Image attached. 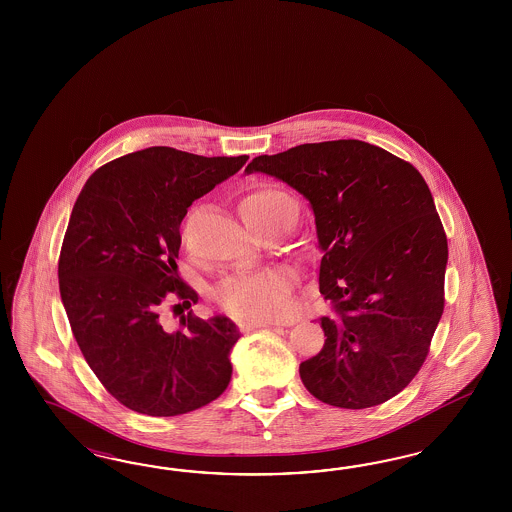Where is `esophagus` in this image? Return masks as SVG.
Wrapping results in <instances>:
<instances>
[{"instance_id":"esophagus-1","label":"esophagus","mask_w":512,"mask_h":512,"mask_svg":"<svg viewBox=\"0 0 512 512\" xmlns=\"http://www.w3.org/2000/svg\"><path fill=\"white\" fill-rule=\"evenodd\" d=\"M272 326H281L279 323H244V330H253V328H272Z\"/></svg>"}]
</instances>
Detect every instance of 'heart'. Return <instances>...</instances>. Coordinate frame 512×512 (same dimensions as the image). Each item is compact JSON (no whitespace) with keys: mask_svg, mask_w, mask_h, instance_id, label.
I'll return each instance as SVG.
<instances>
[{"mask_svg":"<svg viewBox=\"0 0 512 512\" xmlns=\"http://www.w3.org/2000/svg\"><path fill=\"white\" fill-rule=\"evenodd\" d=\"M238 212L249 229L268 223L295 221L296 204L289 193L274 186H257L242 197ZM293 274L285 268H263L221 279L214 300L236 319L246 323L278 321L289 310Z\"/></svg>","mask_w":512,"mask_h":512,"instance_id":"b5f03b06","label":"heart"}]
</instances>
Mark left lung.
Instances as JSON below:
<instances>
[{
    "label": "left lung",
    "instance_id": "left-lung-1",
    "mask_svg": "<svg viewBox=\"0 0 512 512\" xmlns=\"http://www.w3.org/2000/svg\"><path fill=\"white\" fill-rule=\"evenodd\" d=\"M246 172L289 184L311 204L325 345L300 364L317 400L366 409L419 373L445 308L449 246L434 197L407 161L362 140L300 144Z\"/></svg>",
    "mask_w": 512,
    "mask_h": 512
}]
</instances>
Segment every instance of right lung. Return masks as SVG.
I'll return each mask as SVG.
<instances>
[{"instance_id": "1", "label": "right lung", "mask_w": 512, "mask_h": 512, "mask_svg": "<svg viewBox=\"0 0 512 512\" xmlns=\"http://www.w3.org/2000/svg\"><path fill=\"white\" fill-rule=\"evenodd\" d=\"M246 161L152 146L93 172L73 206L58 263L63 308L92 372L137 413L184 415L229 387L233 321L189 311L171 328L161 308L169 295L197 302L178 276L180 223Z\"/></svg>"}]
</instances>
